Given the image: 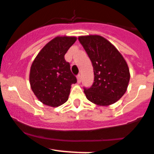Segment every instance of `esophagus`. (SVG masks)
<instances>
[{"instance_id":"1","label":"esophagus","mask_w":154,"mask_h":154,"mask_svg":"<svg viewBox=\"0 0 154 154\" xmlns=\"http://www.w3.org/2000/svg\"><path fill=\"white\" fill-rule=\"evenodd\" d=\"M77 82L80 84V83L81 82V76L80 75V74H78V75H77Z\"/></svg>"}]
</instances>
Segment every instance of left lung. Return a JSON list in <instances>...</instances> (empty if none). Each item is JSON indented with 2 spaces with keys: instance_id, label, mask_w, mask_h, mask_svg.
<instances>
[{
  "instance_id": "obj_1",
  "label": "left lung",
  "mask_w": 154,
  "mask_h": 154,
  "mask_svg": "<svg viewBox=\"0 0 154 154\" xmlns=\"http://www.w3.org/2000/svg\"><path fill=\"white\" fill-rule=\"evenodd\" d=\"M78 39L94 67L93 85L84 91L86 97L99 106L114 104L124 95L129 85L130 73L126 61L114 45L101 35H81Z\"/></svg>"
}]
</instances>
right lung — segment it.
<instances>
[{
	"mask_svg": "<svg viewBox=\"0 0 154 154\" xmlns=\"http://www.w3.org/2000/svg\"><path fill=\"white\" fill-rule=\"evenodd\" d=\"M75 36H57L40 50L31 66V88L42 104L58 107L68 100L77 78L64 56L76 42Z\"/></svg>",
	"mask_w": 154,
	"mask_h": 154,
	"instance_id": "right-lung-1",
	"label": "right lung"
}]
</instances>
